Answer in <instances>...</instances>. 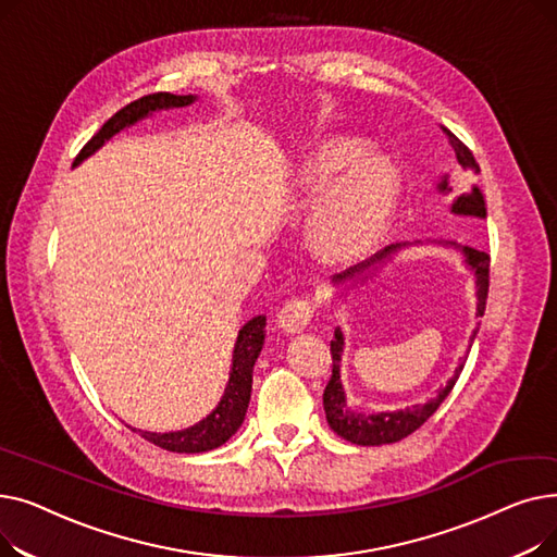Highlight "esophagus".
Instances as JSON below:
<instances>
[{
  "instance_id": "34e87169",
  "label": "esophagus",
  "mask_w": 557,
  "mask_h": 557,
  "mask_svg": "<svg viewBox=\"0 0 557 557\" xmlns=\"http://www.w3.org/2000/svg\"><path fill=\"white\" fill-rule=\"evenodd\" d=\"M313 318V307L309 300L305 298H296L286 302L280 313H277V327L286 334H298L302 330H307V325L311 323Z\"/></svg>"
}]
</instances>
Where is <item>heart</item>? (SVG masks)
Returning <instances> with one entry per match:
<instances>
[{"mask_svg": "<svg viewBox=\"0 0 557 557\" xmlns=\"http://www.w3.org/2000/svg\"><path fill=\"white\" fill-rule=\"evenodd\" d=\"M401 178L384 156H361L345 139H325L302 158L294 196L313 210L309 237L325 261H352L370 252L386 234L397 210Z\"/></svg>", "mask_w": 557, "mask_h": 557, "instance_id": "b5f03b06", "label": "heart"}]
</instances>
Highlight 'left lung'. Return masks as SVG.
Masks as SVG:
<instances>
[{
  "instance_id": "obj_1",
  "label": "left lung",
  "mask_w": 557,
  "mask_h": 557,
  "mask_svg": "<svg viewBox=\"0 0 557 557\" xmlns=\"http://www.w3.org/2000/svg\"><path fill=\"white\" fill-rule=\"evenodd\" d=\"M441 128L447 135L451 149L456 151L460 169L467 171V173H481V169H479L474 156L470 153V149H467V146L454 133H449L445 126H441ZM435 189H437V194H443V196L454 191L447 175H441V181H437ZM451 214H456V216H472V219H485L487 216V208H485L483 191L476 185H472L470 191L458 194L454 198V202H451ZM420 244L422 242H416V244H408V242L393 244V246L384 248L382 252H376L374 257H370L368 261H361V263H357V267L347 269L345 273L334 275L332 284L336 288L343 286V290H338V294H336V300L347 296L349 288H359L368 280H372L379 271L386 267L388 261H393V257L397 252H401L404 248L420 246ZM426 244H435V246H443V248H454V250L460 252L465 269L474 273L476 318H481L483 311H485L487 286H490V255H485V252H481L476 248H470V246H460L456 242H426ZM336 300L332 305H336ZM476 332H479V325L472 332V341H474ZM343 349H345V334H343L341 327H336L334 330V341H332V361H334V366H332V379H330V384H327V388L323 393V406H325L327 424L332 426V431L338 433L343 441L352 443V445H361V447H379V445L399 443L401 437L418 431L437 411V406L445 401V397L451 393L454 384L458 382V376H460V370L465 366V361H462L456 368L454 376L447 382V386L437 391V395L426 399L424 404H416V406H408V408H397V411L366 413V411H357V408H352V406L347 404L345 388H343V382H341Z\"/></svg>"
}]
</instances>
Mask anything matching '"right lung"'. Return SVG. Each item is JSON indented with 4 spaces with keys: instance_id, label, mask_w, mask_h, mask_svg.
Instances as JSON below:
<instances>
[{
    "instance_id": "obj_1",
    "label": "right lung",
    "mask_w": 557,
    "mask_h": 557,
    "mask_svg": "<svg viewBox=\"0 0 557 557\" xmlns=\"http://www.w3.org/2000/svg\"><path fill=\"white\" fill-rule=\"evenodd\" d=\"M198 97L196 95H171V92H158L141 97L126 108H122L116 114L101 126V131L83 146V151L76 156L74 166H78L83 160L95 156L106 141H110L114 135L135 126L137 122L151 116L160 110H173L191 106ZM263 338H267V315H255L239 330L237 343L232 349V366H230V379L225 384L223 397L212 408L210 416H205L194 426H187L183 431H137L144 441H149L166 451L175 454H202L225 445L230 437L239 431V426L246 420V411L250 404L252 393V368L263 347Z\"/></svg>"
}]
</instances>
